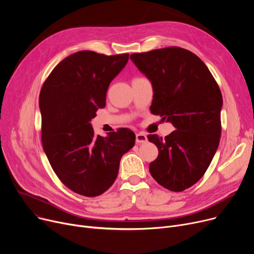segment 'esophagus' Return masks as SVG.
I'll return each instance as SVG.
<instances>
[{"label":"esophagus","mask_w":254,"mask_h":254,"mask_svg":"<svg viewBox=\"0 0 254 254\" xmlns=\"http://www.w3.org/2000/svg\"><path fill=\"white\" fill-rule=\"evenodd\" d=\"M147 142V137L146 135L142 134V132H137L136 134V143L137 144H143Z\"/></svg>","instance_id":"1"}]
</instances>
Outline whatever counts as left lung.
I'll list each match as a JSON object with an SVG mask.
<instances>
[{"label":"left lung","mask_w":254,"mask_h":254,"mask_svg":"<svg viewBox=\"0 0 254 254\" xmlns=\"http://www.w3.org/2000/svg\"><path fill=\"white\" fill-rule=\"evenodd\" d=\"M152 84L150 110L176 129L165 138L148 135L158 148L149 165L154 180L183 191L203 177L218 148L222 96L208 66L194 53L168 47L130 55Z\"/></svg>","instance_id":"8db88e82"}]
</instances>
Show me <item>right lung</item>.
I'll return each instance as SVG.
<instances>
[{"label":"right lung","instance_id":"1","mask_svg":"<svg viewBox=\"0 0 254 254\" xmlns=\"http://www.w3.org/2000/svg\"><path fill=\"white\" fill-rule=\"evenodd\" d=\"M127 61V53L75 52L52 70L40 92L44 152L60 180L76 193L92 197L105 192L123 155L135 145L136 135L128 128L102 137L90 124Z\"/></svg>","mask_w":254,"mask_h":254}]
</instances>
